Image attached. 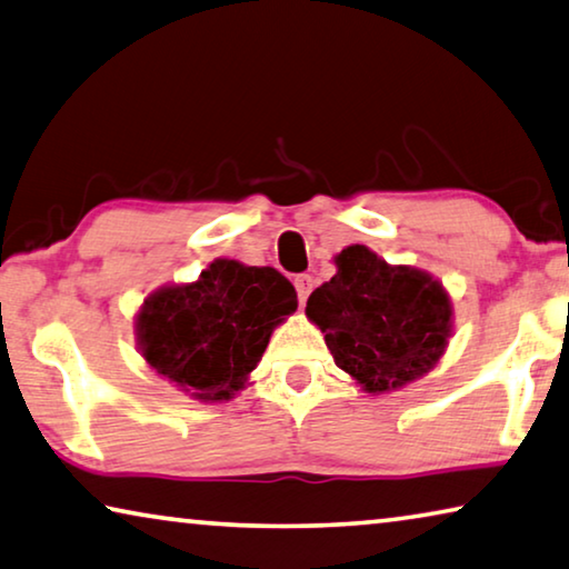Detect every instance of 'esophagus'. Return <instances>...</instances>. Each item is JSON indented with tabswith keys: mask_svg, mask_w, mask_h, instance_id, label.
Wrapping results in <instances>:
<instances>
[{
	"mask_svg": "<svg viewBox=\"0 0 569 569\" xmlns=\"http://www.w3.org/2000/svg\"><path fill=\"white\" fill-rule=\"evenodd\" d=\"M293 286H296V293H299V301H301V306H303L306 299H309L311 288H313V278L306 276V273H303V276H296Z\"/></svg>",
	"mask_w": 569,
	"mask_h": 569,
	"instance_id": "34e87169",
	"label": "esophagus"
}]
</instances>
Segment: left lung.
<instances>
[{
  "label": "left lung",
  "instance_id": "obj_1",
  "mask_svg": "<svg viewBox=\"0 0 569 569\" xmlns=\"http://www.w3.org/2000/svg\"><path fill=\"white\" fill-rule=\"evenodd\" d=\"M337 276L306 301L333 362L365 392L400 390L426 377L453 337V303L428 270L392 266L367 246L333 256Z\"/></svg>",
  "mask_w": 569,
  "mask_h": 569
}]
</instances>
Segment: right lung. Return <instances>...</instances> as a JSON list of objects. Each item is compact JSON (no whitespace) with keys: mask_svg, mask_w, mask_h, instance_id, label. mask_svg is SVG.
Masks as SVG:
<instances>
[{"mask_svg":"<svg viewBox=\"0 0 569 569\" xmlns=\"http://www.w3.org/2000/svg\"><path fill=\"white\" fill-rule=\"evenodd\" d=\"M299 306L276 268L218 258L192 283L151 291L137 313V349L157 375L200 402H228L248 385L270 333Z\"/></svg>","mask_w":569,"mask_h":569,"instance_id":"add662e5","label":"right lung"}]
</instances>
